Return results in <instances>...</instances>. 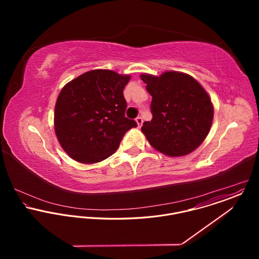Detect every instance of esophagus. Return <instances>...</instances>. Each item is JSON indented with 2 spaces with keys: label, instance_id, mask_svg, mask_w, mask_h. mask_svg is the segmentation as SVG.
Wrapping results in <instances>:
<instances>
[{
  "label": "esophagus",
  "instance_id": "34e87169",
  "mask_svg": "<svg viewBox=\"0 0 259 259\" xmlns=\"http://www.w3.org/2000/svg\"><path fill=\"white\" fill-rule=\"evenodd\" d=\"M136 121H137V123H138V126H139V127H141V126L143 125L144 120H143V117H142V116H138V117L136 118Z\"/></svg>",
  "mask_w": 259,
  "mask_h": 259
}]
</instances>
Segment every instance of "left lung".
<instances>
[{
    "instance_id": "left-lung-1",
    "label": "left lung",
    "mask_w": 259,
    "mask_h": 259,
    "mask_svg": "<svg viewBox=\"0 0 259 259\" xmlns=\"http://www.w3.org/2000/svg\"><path fill=\"white\" fill-rule=\"evenodd\" d=\"M151 96L152 119L142 132L153 148L168 156H183L198 148L209 133L213 106L205 90L189 74L165 72L141 74Z\"/></svg>"
}]
</instances>
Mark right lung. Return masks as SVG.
<instances>
[{
    "mask_svg": "<svg viewBox=\"0 0 259 259\" xmlns=\"http://www.w3.org/2000/svg\"><path fill=\"white\" fill-rule=\"evenodd\" d=\"M130 78L110 70H94L63 88L55 107V132L73 159L95 163L108 158L124 134L138 126L124 115L122 91Z\"/></svg>",
    "mask_w": 259,
    "mask_h": 259,
    "instance_id": "obj_1",
    "label": "right lung"
}]
</instances>
